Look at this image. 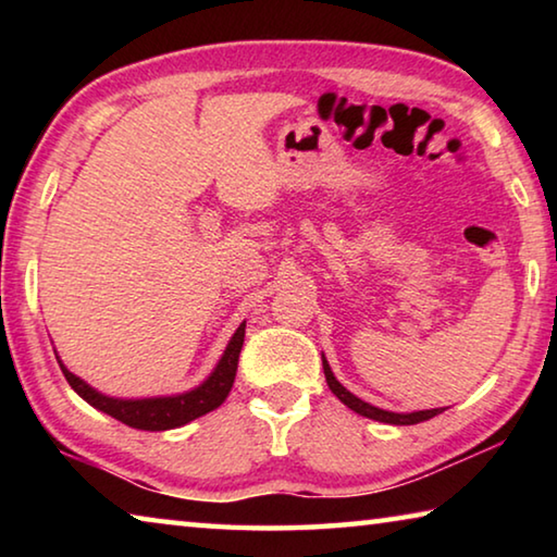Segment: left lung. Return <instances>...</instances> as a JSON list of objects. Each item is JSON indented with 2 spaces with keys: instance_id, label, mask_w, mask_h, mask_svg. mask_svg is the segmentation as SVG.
I'll return each mask as SVG.
<instances>
[{
  "instance_id": "obj_1",
  "label": "left lung",
  "mask_w": 557,
  "mask_h": 557,
  "mask_svg": "<svg viewBox=\"0 0 557 557\" xmlns=\"http://www.w3.org/2000/svg\"><path fill=\"white\" fill-rule=\"evenodd\" d=\"M322 363H324V375H326V385L332 388V393L336 395L338 400H342L346 408H351L354 412L363 414V418H371V420H379V422H388V425H418V422H425L430 418H435L445 408H432V410H418V412H391V410H381L375 408V405L366 403L361 398H356L354 393H348L342 383L334 379L332 369H329L326 358L322 356Z\"/></svg>"
}]
</instances>
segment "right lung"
Listing matches in <instances>:
<instances>
[{
  "label": "right lung",
  "mask_w": 557,
  "mask_h": 557,
  "mask_svg": "<svg viewBox=\"0 0 557 557\" xmlns=\"http://www.w3.org/2000/svg\"><path fill=\"white\" fill-rule=\"evenodd\" d=\"M243 338H245V322L235 329V334L228 342V346H225L219 366H215L209 379H206L201 385H196L194 391H186L178 395H162V398H110V395H102L96 388H90L86 381L65 369L59 356L55 358H59V366L65 375V381L71 383V388L78 393L83 400L90 403L92 408H98L100 412H108L110 418L125 422V425L135 430L162 432V430L182 428L186 422L201 418V414L215 410L225 398H228L235 381V371H238Z\"/></svg>",
  "instance_id": "obj_1"
}]
</instances>
